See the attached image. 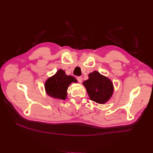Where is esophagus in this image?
<instances>
[{"mask_svg": "<svg viewBox=\"0 0 153 153\" xmlns=\"http://www.w3.org/2000/svg\"><path fill=\"white\" fill-rule=\"evenodd\" d=\"M76 79H77V80H78V82H79V83H82V78L81 76H78V77L76 78Z\"/></svg>", "mask_w": 153, "mask_h": 153, "instance_id": "34e87169", "label": "esophagus"}]
</instances>
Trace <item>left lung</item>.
Returning a JSON list of instances; mask_svg holds the SVG:
<instances>
[{"mask_svg":"<svg viewBox=\"0 0 153 153\" xmlns=\"http://www.w3.org/2000/svg\"><path fill=\"white\" fill-rule=\"evenodd\" d=\"M91 100L103 104L108 101L114 92L112 81L94 71L89 75V79L83 82Z\"/></svg>","mask_w":153,"mask_h":153,"instance_id":"8db88e82","label":"left lung"}]
</instances>
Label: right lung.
<instances>
[{
    "label": "right lung",
    "mask_w": 153,
    "mask_h": 153,
    "mask_svg": "<svg viewBox=\"0 0 153 153\" xmlns=\"http://www.w3.org/2000/svg\"><path fill=\"white\" fill-rule=\"evenodd\" d=\"M77 81L72 76H68L65 71L59 69L53 76L49 78L45 82V87L47 94L52 98L65 100L67 96L68 86L72 82Z\"/></svg>",
    "instance_id": "add662e5"
}]
</instances>
